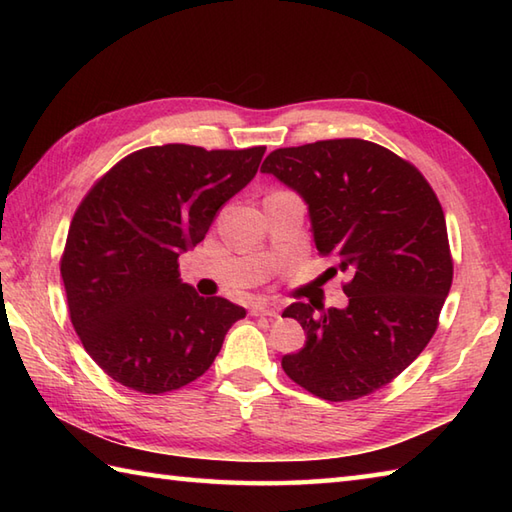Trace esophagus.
<instances>
[{"instance_id":"obj_1","label":"esophagus","mask_w":512,"mask_h":512,"mask_svg":"<svg viewBox=\"0 0 512 512\" xmlns=\"http://www.w3.org/2000/svg\"><path fill=\"white\" fill-rule=\"evenodd\" d=\"M250 312L255 314V317H279L281 314V306L279 303H255L253 308H250Z\"/></svg>"}]
</instances>
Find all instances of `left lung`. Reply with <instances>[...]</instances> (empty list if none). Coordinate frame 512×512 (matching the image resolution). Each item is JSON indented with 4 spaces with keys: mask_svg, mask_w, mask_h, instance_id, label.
I'll return each mask as SVG.
<instances>
[{
    "mask_svg": "<svg viewBox=\"0 0 512 512\" xmlns=\"http://www.w3.org/2000/svg\"><path fill=\"white\" fill-rule=\"evenodd\" d=\"M262 171L306 200L319 255L336 257L352 277L341 310L312 301L284 310L281 317L306 330V345L281 367L323 400L372 394L405 372L438 330L453 281L438 195L411 162L361 138L275 149Z\"/></svg>",
    "mask_w": 512,
    "mask_h": 512,
    "instance_id": "8db88e82",
    "label": "left lung"
}]
</instances>
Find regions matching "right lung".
Masks as SVG:
<instances>
[{
	"label": "right lung",
	"mask_w": 512,
	"mask_h": 512,
	"mask_svg": "<svg viewBox=\"0 0 512 512\" xmlns=\"http://www.w3.org/2000/svg\"><path fill=\"white\" fill-rule=\"evenodd\" d=\"M266 147H145L94 182L76 209L61 277L76 334L103 372L140 394L200 378L246 317L182 284L178 257L255 178Z\"/></svg>",
	"instance_id": "add662e5"
}]
</instances>
